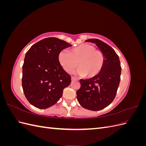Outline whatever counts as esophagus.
Returning a JSON list of instances; mask_svg holds the SVG:
<instances>
[{
  "mask_svg": "<svg viewBox=\"0 0 146 146\" xmlns=\"http://www.w3.org/2000/svg\"><path fill=\"white\" fill-rule=\"evenodd\" d=\"M71 80H72V81H74V80H77L78 79L77 78H76V77H71Z\"/></svg>",
  "mask_w": 146,
  "mask_h": 146,
  "instance_id": "esophagus-1",
  "label": "esophagus"
}]
</instances>
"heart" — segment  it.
Returning <instances> with one entry per match:
<instances>
[{"label": "heart", "mask_w": 146, "mask_h": 146, "mask_svg": "<svg viewBox=\"0 0 146 146\" xmlns=\"http://www.w3.org/2000/svg\"><path fill=\"white\" fill-rule=\"evenodd\" d=\"M58 61L66 72H72L77 65V73L86 78L94 77L102 71L105 57L100 50L88 43L72 48L70 52L63 50L58 54Z\"/></svg>", "instance_id": "heart-1"}]
</instances>
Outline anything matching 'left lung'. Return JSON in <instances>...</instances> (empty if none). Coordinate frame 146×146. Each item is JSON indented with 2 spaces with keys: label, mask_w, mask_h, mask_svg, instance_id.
Here are the masks:
<instances>
[{
  "label": "left lung",
  "mask_w": 146,
  "mask_h": 146,
  "mask_svg": "<svg viewBox=\"0 0 146 146\" xmlns=\"http://www.w3.org/2000/svg\"><path fill=\"white\" fill-rule=\"evenodd\" d=\"M86 41L96 43L105 57L104 68L94 77L80 79L81 86L77 98L82 107L91 111H99L107 107L114 99L121 80V66L119 56L113 48L98 39Z\"/></svg>",
  "instance_id": "left-lung-1"
}]
</instances>
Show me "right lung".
<instances>
[{
    "instance_id": "obj_1",
    "label": "right lung",
    "mask_w": 146,
    "mask_h": 146,
    "mask_svg": "<svg viewBox=\"0 0 146 146\" xmlns=\"http://www.w3.org/2000/svg\"><path fill=\"white\" fill-rule=\"evenodd\" d=\"M71 44L50 37L37 42L27 52L23 66L22 86L34 107L46 109L55 104L71 77L58 61L59 53Z\"/></svg>"
}]
</instances>
